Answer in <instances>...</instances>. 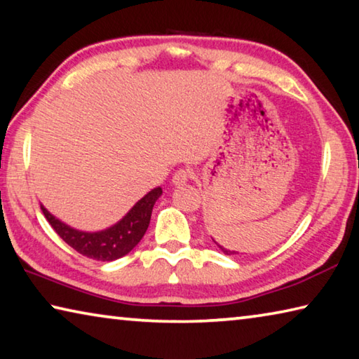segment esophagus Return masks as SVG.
<instances>
[{"instance_id": "34e87169", "label": "esophagus", "mask_w": 359, "mask_h": 359, "mask_svg": "<svg viewBox=\"0 0 359 359\" xmlns=\"http://www.w3.org/2000/svg\"><path fill=\"white\" fill-rule=\"evenodd\" d=\"M190 171L188 169H179L177 172L172 175V184L177 187V185H185L188 180H190Z\"/></svg>"}]
</instances>
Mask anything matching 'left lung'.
I'll list each match as a JSON object with an SVG mask.
<instances>
[{
    "mask_svg": "<svg viewBox=\"0 0 359 359\" xmlns=\"http://www.w3.org/2000/svg\"><path fill=\"white\" fill-rule=\"evenodd\" d=\"M215 244H217V242H215ZM217 245H218V244H217ZM218 247L222 248V252H223V253H226V255H236V252H234V250H226V248H223L222 245H218Z\"/></svg>",
    "mask_w": 359,
    "mask_h": 359,
    "instance_id": "obj_1",
    "label": "left lung"
}]
</instances>
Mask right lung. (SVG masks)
Wrapping results in <instances>:
<instances>
[{
    "label": "right lung",
    "mask_w": 359,
    "mask_h": 359,
    "mask_svg": "<svg viewBox=\"0 0 359 359\" xmlns=\"http://www.w3.org/2000/svg\"><path fill=\"white\" fill-rule=\"evenodd\" d=\"M161 193L163 190L160 187L154 188L144 198L139 199L120 222L107 229L96 231V233H87V231L68 226L53 217L42 204L41 210L50 226L55 229V233L76 252L96 261H114L130 253L144 238L150 223L151 209Z\"/></svg>",
    "instance_id": "1"
}]
</instances>
